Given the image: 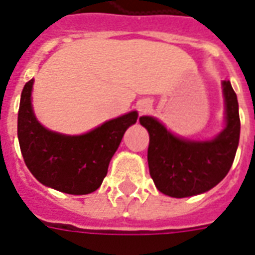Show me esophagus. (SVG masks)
<instances>
[{"mask_svg": "<svg viewBox=\"0 0 255 255\" xmlns=\"http://www.w3.org/2000/svg\"><path fill=\"white\" fill-rule=\"evenodd\" d=\"M150 109H151V103L148 100H142V101L137 103V111L142 113V115L148 112Z\"/></svg>", "mask_w": 255, "mask_h": 255, "instance_id": "1", "label": "esophagus"}]
</instances>
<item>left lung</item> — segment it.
Returning <instances> with one entry per match:
<instances>
[{"label":"left lung","mask_w":255,"mask_h":255,"mask_svg":"<svg viewBox=\"0 0 255 255\" xmlns=\"http://www.w3.org/2000/svg\"><path fill=\"white\" fill-rule=\"evenodd\" d=\"M226 127L209 140H189L170 132L151 116L139 122L150 135L147 161L156 189L182 199L208 192L227 175L241 133L238 99L230 81H223Z\"/></svg>","instance_id":"left-lung-1"}]
</instances>
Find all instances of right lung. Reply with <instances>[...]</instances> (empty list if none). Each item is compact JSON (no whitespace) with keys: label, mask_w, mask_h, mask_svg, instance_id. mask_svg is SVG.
I'll return each instance as SVG.
<instances>
[{"label":"right lung","mask_w":255,"mask_h":255,"mask_svg":"<svg viewBox=\"0 0 255 255\" xmlns=\"http://www.w3.org/2000/svg\"><path fill=\"white\" fill-rule=\"evenodd\" d=\"M32 86L33 80L22 89L17 119L18 143L29 171L43 185L63 193L88 195L97 190L124 132L136 123L137 112L108 120L82 135H65L37 122Z\"/></svg>","instance_id":"1"}]
</instances>
